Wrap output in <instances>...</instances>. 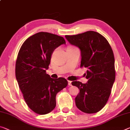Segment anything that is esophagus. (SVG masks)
Here are the masks:
<instances>
[{
  "instance_id": "34e87169",
  "label": "esophagus",
  "mask_w": 130,
  "mask_h": 130,
  "mask_svg": "<svg viewBox=\"0 0 130 130\" xmlns=\"http://www.w3.org/2000/svg\"><path fill=\"white\" fill-rule=\"evenodd\" d=\"M68 84H69V86H71L72 84H71V81H68Z\"/></svg>"
}]
</instances>
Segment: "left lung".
<instances>
[{
  "label": "left lung",
  "instance_id": "left-lung-1",
  "mask_svg": "<svg viewBox=\"0 0 130 130\" xmlns=\"http://www.w3.org/2000/svg\"><path fill=\"white\" fill-rule=\"evenodd\" d=\"M71 45L81 51V67L87 83L73 81L79 93L75 98L78 109L86 113H95L106 104L115 80V57L107 39L97 32L89 31L75 35H66Z\"/></svg>",
  "mask_w": 130,
  "mask_h": 130
}]
</instances>
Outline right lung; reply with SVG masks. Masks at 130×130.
<instances>
[{
	"mask_svg": "<svg viewBox=\"0 0 130 130\" xmlns=\"http://www.w3.org/2000/svg\"><path fill=\"white\" fill-rule=\"evenodd\" d=\"M66 41L62 37L40 32L22 45L15 63V77L27 105L39 115L55 108L57 93L67 87V81L53 79L46 73L56 48Z\"/></svg>",
	"mask_w": 130,
	"mask_h": 130,
	"instance_id": "1",
	"label": "right lung"
}]
</instances>
